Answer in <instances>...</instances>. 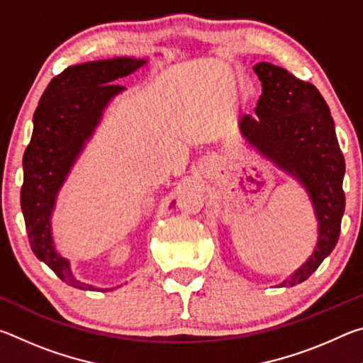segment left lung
<instances>
[{"label":"left lung","instance_id":"left-lung-1","mask_svg":"<svg viewBox=\"0 0 363 363\" xmlns=\"http://www.w3.org/2000/svg\"><path fill=\"white\" fill-rule=\"evenodd\" d=\"M253 70L262 94L256 116L243 115L238 130L248 145L304 187L317 219L314 253L279 285L294 286L309 279L336 247L346 163L330 108L315 86L269 62H257Z\"/></svg>","mask_w":363,"mask_h":363}]
</instances>
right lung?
<instances>
[{
  "mask_svg": "<svg viewBox=\"0 0 363 363\" xmlns=\"http://www.w3.org/2000/svg\"><path fill=\"white\" fill-rule=\"evenodd\" d=\"M149 62V59L113 57L72 65L54 77L33 115L32 140L23 153L21 206L30 247L67 285L89 291H110L78 280L70 261L56 250L52 213L59 190L104 116L125 88L113 84Z\"/></svg>",
  "mask_w": 363,
  "mask_h": 363,
  "instance_id": "obj_1",
  "label": "right lung"
}]
</instances>
